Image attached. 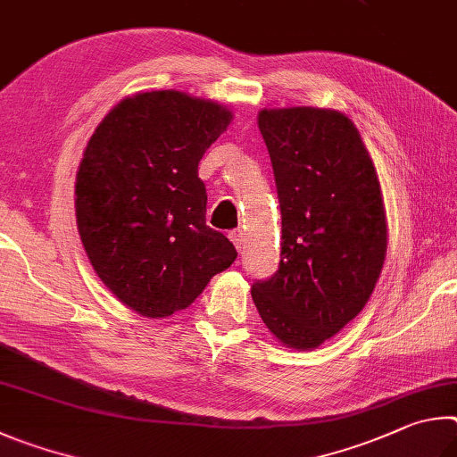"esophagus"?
Segmentation results:
<instances>
[{
	"label": "esophagus",
	"mask_w": 457,
	"mask_h": 457,
	"mask_svg": "<svg viewBox=\"0 0 457 457\" xmlns=\"http://www.w3.org/2000/svg\"><path fill=\"white\" fill-rule=\"evenodd\" d=\"M230 241H233V245L237 246V251H241L243 245H245L243 230H235V233H230Z\"/></svg>",
	"instance_id": "obj_1"
}]
</instances>
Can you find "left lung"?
<instances>
[{"label": "left lung", "mask_w": 457, "mask_h": 457, "mask_svg": "<svg viewBox=\"0 0 457 457\" xmlns=\"http://www.w3.org/2000/svg\"><path fill=\"white\" fill-rule=\"evenodd\" d=\"M281 208V262L253 301L287 347L315 349L370 301L387 251L378 172L353 122L321 108L262 110Z\"/></svg>", "instance_id": "1"}]
</instances>
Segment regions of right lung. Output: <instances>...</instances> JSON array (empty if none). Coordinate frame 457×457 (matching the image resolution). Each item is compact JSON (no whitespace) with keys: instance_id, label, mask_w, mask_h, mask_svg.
<instances>
[{"instance_id":"1","label":"right lung","mask_w":457,"mask_h":457,"mask_svg":"<svg viewBox=\"0 0 457 457\" xmlns=\"http://www.w3.org/2000/svg\"><path fill=\"white\" fill-rule=\"evenodd\" d=\"M230 112L182 92L136 94L87 142L76 179L79 238L102 283L144 317L187 309L237 249L206 227L198 162Z\"/></svg>"}]
</instances>
